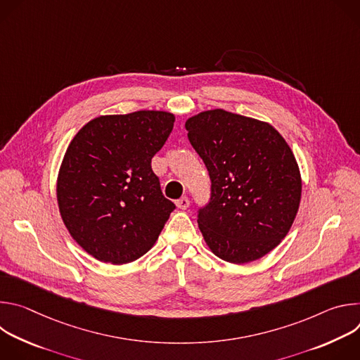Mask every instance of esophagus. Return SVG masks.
<instances>
[{"label":"esophagus","instance_id":"1","mask_svg":"<svg viewBox=\"0 0 360 360\" xmlns=\"http://www.w3.org/2000/svg\"><path fill=\"white\" fill-rule=\"evenodd\" d=\"M188 207H189V199L186 196H182L181 199L176 200V208L178 210L185 211V210H188Z\"/></svg>","mask_w":360,"mask_h":360}]
</instances>
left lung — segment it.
I'll list each match as a JSON object with an SVG mask.
<instances>
[{
  "label": "left lung",
  "instance_id": "8db88e82",
  "mask_svg": "<svg viewBox=\"0 0 360 360\" xmlns=\"http://www.w3.org/2000/svg\"><path fill=\"white\" fill-rule=\"evenodd\" d=\"M193 149L212 181L198 226L222 261L261 259L288 235L300 203L302 178L285 138L268 122L225 110L186 120Z\"/></svg>",
  "mask_w": 360,
  "mask_h": 360
}]
</instances>
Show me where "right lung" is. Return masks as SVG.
Segmentation results:
<instances>
[{
    "instance_id": "obj_1",
    "label": "right lung",
    "mask_w": 360,
    "mask_h": 360,
    "mask_svg": "<svg viewBox=\"0 0 360 360\" xmlns=\"http://www.w3.org/2000/svg\"><path fill=\"white\" fill-rule=\"evenodd\" d=\"M175 122L167 111L99 115L70 142L57 200L72 239L95 259L125 265L155 245L175 205L162 195L150 160Z\"/></svg>"
}]
</instances>
